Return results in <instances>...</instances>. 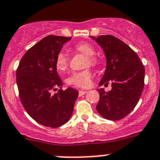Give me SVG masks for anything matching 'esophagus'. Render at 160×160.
<instances>
[{"instance_id": "esophagus-1", "label": "esophagus", "mask_w": 160, "mask_h": 160, "mask_svg": "<svg viewBox=\"0 0 160 160\" xmlns=\"http://www.w3.org/2000/svg\"><path fill=\"white\" fill-rule=\"evenodd\" d=\"M87 92H88L87 91L80 90V92H79V96H83V95H84V94H85V93H87Z\"/></svg>"}]
</instances>
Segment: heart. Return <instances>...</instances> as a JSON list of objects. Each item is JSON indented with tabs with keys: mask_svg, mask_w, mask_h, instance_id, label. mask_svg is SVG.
<instances>
[{
	"mask_svg": "<svg viewBox=\"0 0 160 160\" xmlns=\"http://www.w3.org/2000/svg\"><path fill=\"white\" fill-rule=\"evenodd\" d=\"M76 49L87 57V65L93 66L96 64V60L93 56L95 55V49L90 44L86 42L79 43L76 45ZM68 64V57L67 53L60 52L58 53L56 59V65L57 69L60 72H64L67 69ZM92 73L90 70L86 69L83 71L76 72L70 75L67 82L70 85L79 88H88L92 84Z\"/></svg>",
	"mask_w": 160,
	"mask_h": 160,
	"instance_id": "1",
	"label": "heart"
}]
</instances>
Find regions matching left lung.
I'll return each mask as SVG.
<instances>
[{
  "label": "left lung",
  "instance_id": "left-lung-1",
  "mask_svg": "<svg viewBox=\"0 0 160 160\" xmlns=\"http://www.w3.org/2000/svg\"><path fill=\"white\" fill-rule=\"evenodd\" d=\"M102 48L106 69L99 85L112 83V89H97L100 100L96 110L104 119L119 120L132 112L139 102L144 86V66L128 45L111 35L91 37Z\"/></svg>",
  "mask_w": 160,
  "mask_h": 160
}]
</instances>
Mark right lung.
<instances>
[{
	"label": "right lung",
	"mask_w": 160,
	"mask_h": 160,
	"mask_svg": "<svg viewBox=\"0 0 160 160\" xmlns=\"http://www.w3.org/2000/svg\"><path fill=\"white\" fill-rule=\"evenodd\" d=\"M71 37L50 35L26 52L17 70V83L24 109L40 124L58 128L71 118L78 91L60 90L63 83L57 71L56 59Z\"/></svg>",
	"instance_id": "right-lung-1"
}]
</instances>
